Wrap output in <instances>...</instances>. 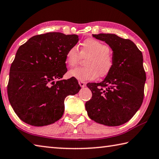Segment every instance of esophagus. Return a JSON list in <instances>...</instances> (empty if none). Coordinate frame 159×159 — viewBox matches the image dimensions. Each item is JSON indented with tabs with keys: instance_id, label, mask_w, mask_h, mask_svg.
Masks as SVG:
<instances>
[{
	"instance_id": "34e87169",
	"label": "esophagus",
	"mask_w": 159,
	"mask_h": 159,
	"mask_svg": "<svg viewBox=\"0 0 159 159\" xmlns=\"http://www.w3.org/2000/svg\"><path fill=\"white\" fill-rule=\"evenodd\" d=\"M79 85H80V87L84 88V87H85V86H86V83H85V82H83V81H79Z\"/></svg>"
}]
</instances>
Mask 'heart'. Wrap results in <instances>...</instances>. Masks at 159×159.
<instances>
[{
    "label": "heart",
    "mask_w": 159,
    "mask_h": 159,
    "mask_svg": "<svg viewBox=\"0 0 159 159\" xmlns=\"http://www.w3.org/2000/svg\"><path fill=\"white\" fill-rule=\"evenodd\" d=\"M110 48L103 43L94 39H88L82 43L80 52L72 47L66 53L65 61L69 67H74L80 58H86L85 67H76L68 72L69 76L80 81L90 80L98 76L105 77L111 73L114 61L109 53Z\"/></svg>",
    "instance_id": "obj_1"
}]
</instances>
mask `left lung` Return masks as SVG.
I'll use <instances>...</instances> for the list:
<instances>
[{
    "mask_svg": "<svg viewBox=\"0 0 159 159\" xmlns=\"http://www.w3.org/2000/svg\"><path fill=\"white\" fill-rule=\"evenodd\" d=\"M112 51L113 68L100 83H89L92 99L85 103L91 120L117 126L127 122L142 105L146 74L143 53L130 39L115 34H92Z\"/></svg>",
    "mask_w": 159,
    "mask_h": 159,
    "instance_id": "1",
    "label": "left lung"
}]
</instances>
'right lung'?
Instances as JSON below:
<instances>
[{"label": "right lung", "mask_w": 159, "mask_h": 159, "mask_svg": "<svg viewBox=\"0 0 159 159\" xmlns=\"http://www.w3.org/2000/svg\"><path fill=\"white\" fill-rule=\"evenodd\" d=\"M79 40L77 34L55 32L32 37L20 46L10 67L7 95L23 122L42 126L62 117L65 98L81 88L74 78L61 79L67 71L66 53Z\"/></svg>", "instance_id": "obj_1"}]
</instances>
